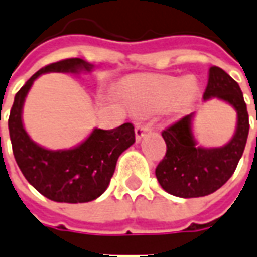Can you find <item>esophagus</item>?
Instances as JSON below:
<instances>
[{"label": "esophagus", "mask_w": 257, "mask_h": 257, "mask_svg": "<svg viewBox=\"0 0 257 257\" xmlns=\"http://www.w3.org/2000/svg\"><path fill=\"white\" fill-rule=\"evenodd\" d=\"M147 131H150V126L149 125H146V123H138L136 125V128H135V135H136V140L139 142Z\"/></svg>", "instance_id": "34e87169"}]
</instances>
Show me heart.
<instances>
[{"mask_svg": "<svg viewBox=\"0 0 257 257\" xmlns=\"http://www.w3.org/2000/svg\"><path fill=\"white\" fill-rule=\"evenodd\" d=\"M128 93L138 111H158L171 103L176 107L187 106L197 95V86L183 78H158L132 85Z\"/></svg>", "mask_w": 257, "mask_h": 257, "instance_id": "b5f03b06", "label": "heart"}]
</instances>
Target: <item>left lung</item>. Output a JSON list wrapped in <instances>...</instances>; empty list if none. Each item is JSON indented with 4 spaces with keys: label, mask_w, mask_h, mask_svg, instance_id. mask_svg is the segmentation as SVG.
Returning a JSON list of instances; mask_svg holds the SVG:
<instances>
[{
    "label": "left lung",
    "mask_w": 257,
    "mask_h": 257,
    "mask_svg": "<svg viewBox=\"0 0 257 257\" xmlns=\"http://www.w3.org/2000/svg\"><path fill=\"white\" fill-rule=\"evenodd\" d=\"M217 97L237 110L238 122L232 139L219 149L195 146L191 132L193 114L162 131L167 153L156 168L158 183L167 193L180 198H195L215 193L231 178L245 150L249 117L239 85L221 70L212 66L204 99ZM257 121V114H256Z\"/></svg>",
    "instance_id": "obj_1"
}]
</instances>
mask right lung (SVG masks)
<instances>
[{
  "instance_id": "add662e5",
  "label": "right lung",
  "mask_w": 257,
  "mask_h": 257,
  "mask_svg": "<svg viewBox=\"0 0 257 257\" xmlns=\"http://www.w3.org/2000/svg\"><path fill=\"white\" fill-rule=\"evenodd\" d=\"M92 64L78 58L51 63L38 70L15 96L8 128L15 160L27 182L44 197L56 202H89L106 191L118 157L135 143L131 122L115 129H95L88 139L71 150H47L34 143L23 128L22 108L34 79L44 73H79Z\"/></svg>"
}]
</instances>
